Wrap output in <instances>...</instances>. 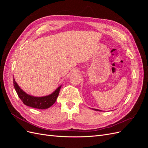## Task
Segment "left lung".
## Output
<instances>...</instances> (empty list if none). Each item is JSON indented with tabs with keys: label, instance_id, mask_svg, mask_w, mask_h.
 Listing matches in <instances>:
<instances>
[{
	"label": "left lung",
	"instance_id": "1",
	"mask_svg": "<svg viewBox=\"0 0 148 148\" xmlns=\"http://www.w3.org/2000/svg\"><path fill=\"white\" fill-rule=\"evenodd\" d=\"M93 110H97V111H100V110H98V109H93Z\"/></svg>",
	"mask_w": 148,
	"mask_h": 148
}]
</instances>
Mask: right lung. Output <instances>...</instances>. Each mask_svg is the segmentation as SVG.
Segmentation results:
<instances>
[{"instance_id":"1","label":"right lung","mask_w":148,"mask_h":148,"mask_svg":"<svg viewBox=\"0 0 148 148\" xmlns=\"http://www.w3.org/2000/svg\"><path fill=\"white\" fill-rule=\"evenodd\" d=\"M13 86H14L17 95L23 104L26 106L39 109H47L54 104L58 96H59L60 89L61 88L60 86L54 92L49 96L44 97H34L28 95V94L22 90L16 83L14 78L13 79Z\"/></svg>"}]
</instances>
